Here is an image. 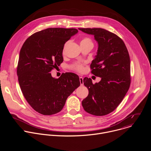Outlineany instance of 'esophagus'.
<instances>
[{
    "mask_svg": "<svg viewBox=\"0 0 151 151\" xmlns=\"http://www.w3.org/2000/svg\"><path fill=\"white\" fill-rule=\"evenodd\" d=\"M79 81H80L81 85H83V79L82 77L79 78Z\"/></svg>",
    "mask_w": 151,
    "mask_h": 151,
    "instance_id": "esophagus-1",
    "label": "esophagus"
}]
</instances>
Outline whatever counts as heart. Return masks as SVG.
<instances>
[{
  "label": "heart",
  "instance_id": "heart-1",
  "mask_svg": "<svg viewBox=\"0 0 151 151\" xmlns=\"http://www.w3.org/2000/svg\"><path fill=\"white\" fill-rule=\"evenodd\" d=\"M93 44V42L91 39L89 37H83L81 40V44ZM66 44H65V46ZM72 68L75 70H76L79 72H82L83 71V65L80 63H75V64L72 66Z\"/></svg>",
  "mask_w": 151,
  "mask_h": 151
}]
</instances>
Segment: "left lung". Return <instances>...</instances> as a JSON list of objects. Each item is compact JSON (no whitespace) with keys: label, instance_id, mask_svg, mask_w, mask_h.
Segmentation results:
<instances>
[{"label":"left lung","instance_id":"8db88e82","mask_svg":"<svg viewBox=\"0 0 151 151\" xmlns=\"http://www.w3.org/2000/svg\"><path fill=\"white\" fill-rule=\"evenodd\" d=\"M78 29L94 35L98 43L97 55L90 68L93 75L101 78L95 84L90 78L83 79L89 94L82 104L91 115H106L116 108L130 88V56L124 42L116 35L101 28Z\"/></svg>","mask_w":151,"mask_h":151}]
</instances>
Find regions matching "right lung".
Instances as JSON below:
<instances>
[{"mask_svg":"<svg viewBox=\"0 0 151 151\" xmlns=\"http://www.w3.org/2000/svg\"><path fill=\"white\" fill-rule=\"evenodd\" d=\"M78 32L76 29L48 28L31 35L21 47L17 70L19 84L27 101L40 114L60 112L80 86L75 73H63L58 79L50 73L63 61L64 44Z\"/></svg>","mask_w":151,"mask_h":151,"instance_id":"obj_1","label":"right lung"}]
</instances>
